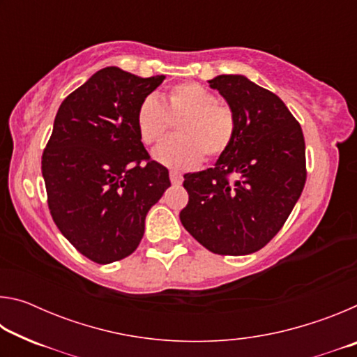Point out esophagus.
<instances>
[{
	"instance_id": "obj_1",
	"label": "esophagus",
	"mask_w": 357,
	"mask_h": 357,
	"mask_svg": "<svg viewBox=\"0 0 357 357\" xmlns=\"http://www.w3.org/2000/svg\"><path fill=\"white\" fill-rule=\"evenodd\" d=\"M170 179H172V184L173 185H179L181 183H183V176L178 172H172L170 173Z\"/></svg>"
}]
</instances>
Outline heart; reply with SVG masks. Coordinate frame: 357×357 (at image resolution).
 Returning <instances> with one entry per match:
<instances>
[{
	"mask_svg": "<svg viewBox=\"0 0 357 357\" xmlns=\"http://www.w3.org/2000/svg\"><path fill=\"white\" fill-rule=\"evenodd\" d=\"M176 137L154 149V159L173 170H184L204 159L225 153L236 134V114L217 102L215 94L197 82H183L159 100L146 96L138 105L137 129L144 144L164 138L178 121Z\"/></svg>",
	"mask_w": 357,
	"mask_h": 357,
	"instance_id": "heart-1",
	"label": "heart"
}]
</instances>
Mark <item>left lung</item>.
<instances>
[{
	"instance_id": "8db88e82",
	"label": "left lung",
	"mask_w": 357,
	"mask_h": 357,
	"mask_svg": "<svg viewBox=\"0 0 357 357\" xmlns=\"http://www.w3.org/2000/svg\"><path fill=\"white\" fill-rule=\"evenodd\" d=\"M236 114L229 148L208 170L184 174L181 223L217 255H249L280 231L305 185V142L279 96L244 75L209 80Z\"/></svg>"
}]
</instances>
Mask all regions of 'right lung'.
<instances>
[{"label": "right lung", "instance_id": "right-lung-1", "mask_svg": "<svg viewBox=\"0 0 357 357\" xmlns=\"http://www.w3.org/2000/svg\"><path fill=\"white\" fill-rule=\"evenodd\" d=\"M119 68L96 72L59 105L42 154L48 209L64 238L94 263L129 257L151 206L172 185L137 129L140 102L164 82Z\"/></svg>", "mask_w": 357, "mask_h": 357}]
</instances>
